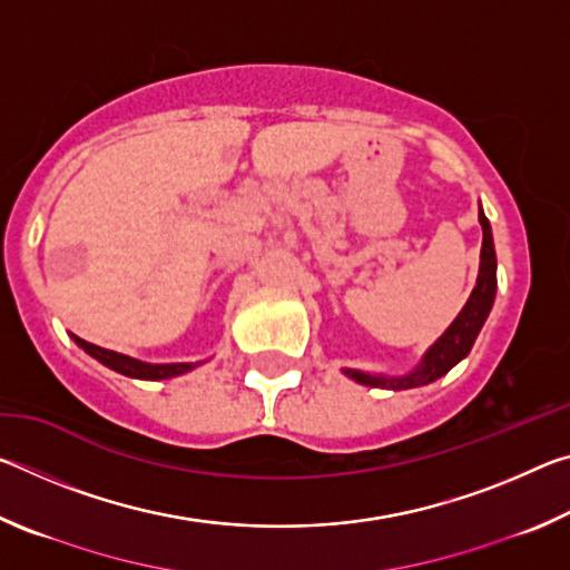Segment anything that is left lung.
I'll return each mask as SVG.
<instances>
[{
  "label": "left lung",
  "mask_w": 570,
  "mask_h": 570,
  "mask_svg": "<svg viewBox=\"0 0 570 570\" xmlns=\"http://www.w3.org/2000/svg\"><path fill=\"white\" fill-rule=\"evenodd\" d=\"M478 220L482 226L478 282L465 306H462V312L455 316V322L448 326L445 334H442L440 340L422 354L420 364L407 374H394L392 377V374L364 372V370L344 366L342 372L346 377L364 384V387L412 390V387H422V384L440 380L442 374H448L458 362L465 360L472 350V344L478 340L482 324L488 320L490 308H493L495 292H498V258H495V244H493V228H490V220L485 218V214H482V208L478 214Z\"/></svg>",
  "instance_id": "8db88e82"
}]
</instances>
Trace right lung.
I'll return each mask as SVG.
<instances>
[{"label":"right lung","instance_id":"add662e5","mask_svg":"<svg viewBox=\"0 0 570 570\" xmlns=\"http://www.w3.org/2000/svg\"><path fill=\"white\" fill-rule=\"evenodd\" d=\"M72 336V342L80 346V350L88 352L92 360H98L100 364L108 366V370L125 374V377H132V380H170V377H180V374H186L190 370H196L204 362H170V364H150V362H140L135 360V356L128 354H120V352H112V350H102L98 344H90L80 340V336Z\"/></svg>","mask_w":570,"mask_h":570}]
</instances>
